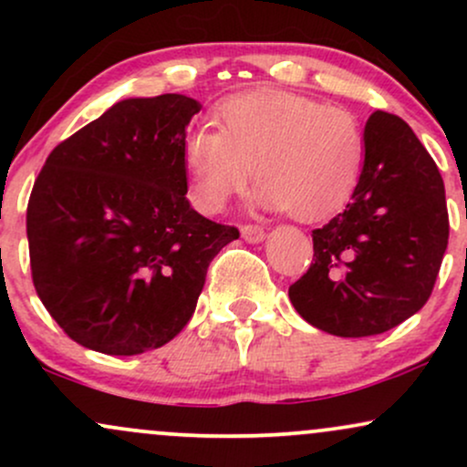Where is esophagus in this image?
<instances>
[{
	"instance_id": "34e87169",
	"label": "esophagus",
	"mask_w": 467,
	"mask_h": 467,
	"mask_svg": "<svg viewBox=\"0 0 467 467\" xmlns=\"http://www.w3.org/2000/svg\"><path fill=\"white\" fill-rule=\"evenodd\" d=\"M241 237L250 241V244H259L265 237V230L256 226V223H241Z\"/></svg>"
}]
</instances>
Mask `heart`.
I'll use <instances>...</instances> for the list:
<instances>
[{
    "mask_svg": "<svg viewBox=\"0 0 467 467\" xmlns=\"http://www.w3.org/2000/svg\"><path fill=\"white\" fill-rule=\"evenodd\" d=\"M217 130L184 138L192 200L219 213L248 186L254 169L261 206L301 222L336 213L356 189L364 162V131L342 107L281 89H250L223 99Z\"/></svg>",
    "mask_w": 467,
    "mask_h": 467,
    "instance_id": "b5f03b06",
    "label": "heart"
}]
</instances>
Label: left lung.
<instances>
[{"mask_svg": "<svg viewBox=\"0 0 467 467\" xmlns=\"http://www.w3.org/2000/svg\"><path fill=\"white\" fill-rule=\"evenodd\" d=\"M446 189L404 120L375 111L351 202L312 230L314 261L289 285L309 325L342 337L384 334L431 298L448 248Z\"/></svg>", "mask_w": 467, "mask_h": 467, "instance_id": "obj_1", "label": "left lung"}]
</instances>
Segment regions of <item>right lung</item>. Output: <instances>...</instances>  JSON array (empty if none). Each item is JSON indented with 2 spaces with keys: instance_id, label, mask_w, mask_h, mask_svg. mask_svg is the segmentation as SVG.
Here are the masks:
<instances>
[{
  "instance_id": "right-lung-1",
  "label": "right lung",
  "mask_w": 467,
  "mask_h": 467,
  "mask_svg": "<svg viewBox=\"0 0 467 467\" xmlns=\"http://www.w3.org/2000/svg\"><path fill=\"white\" fill-rule=\"evenodd\" d=\"M182 94L130 99L47 155L26 230L41 303L78 345L109 356L158 349L195 312L211 261L239 230L192 211Z\"/></svg>"
}]
</instances>
